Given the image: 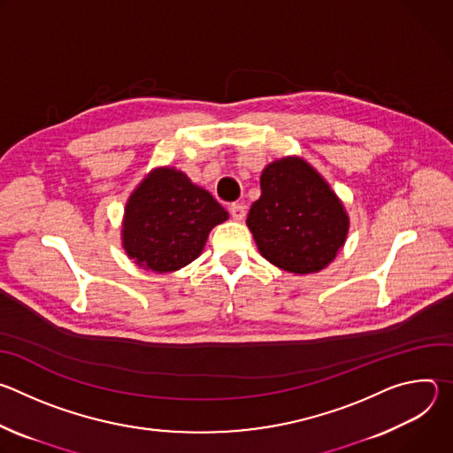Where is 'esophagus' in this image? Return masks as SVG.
Here are the masks:
<instances>
[{
	"instance_id": "esophagus-1",
	"label": "esophagus",
	"mask_w": 453,
	"mask_h": 453,
	"mask_svg": "<svg viewBox=\"0 0 453 453\" xmlns=\"http://www.w3.org/2000/svg\"><path fill=\"white\" fill-rule=\"evenodd\" d=\"M229 213H231V217H233L234 220H243V217H245V206L240 204V203H234V204L229 206Z\"/></svg>"
}]
</instances>
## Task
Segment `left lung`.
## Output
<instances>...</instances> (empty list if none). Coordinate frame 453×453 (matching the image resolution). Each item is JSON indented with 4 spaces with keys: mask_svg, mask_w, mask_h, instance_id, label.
Returning a JSON list of instances; mask_svg holds the SVG:
<instances>
[{
    "mask_svg": "<svg viewBox=\"0 0 453 453\" xmlns=\"http://www.w3.org/2000/svg\"><path fill=\"white\" fill-rule=\"evenodd\" d=\"M260 186L247 226L262 256L294 274L325 269L344 245L349 226L326 180L303 159L287 157L264 170Z\"/></svg>",
    "mask_w": 453,
    "mask_h": 453,
    "instance_id": "1",
    "label": "left lung"
}]
</instances>
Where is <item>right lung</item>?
Segmentation results:
<instances>
[{
    "mask_svg": "<svg viewBox=\"0 0 453 453\" xmlns=\"http://www.w3.org/2000/svg\"><path fill=\"white\" fill-rule=\"evenodd\" d=\"M213 196L173 168L152 172L125 208L123 247L138 265L172 273L203 252L210 231L227 220Z\"/></svg>",
    "mask_w": 453,
    "mask_h": 453,
    "instance_id": "add662e5",
    "label": "right lung"
}]
</instances>
